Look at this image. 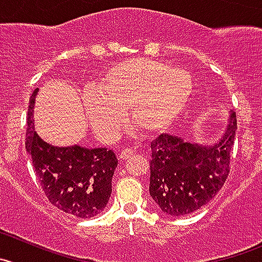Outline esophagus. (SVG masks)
Here are the masks:
<instances>
[{
  "label": "esophagus",
  "instance_id": "obj_1",
  "mask_svg": "<svg viewBox=\"0 0 262 262\" xmlns=\"http://www.w3.org/2000/svg\"><path fill=\"white\" fill-rule=\"evenodd\" d=\"M134 153H135V150H133V149H123V150L121 151V154H119V158L121 159H127L129 158L131 156H134Z\"/></svg>",
  "mask_w": 262,
  "mask_h": 262
}]
</instances>
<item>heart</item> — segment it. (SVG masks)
Here are the masks:
<instances>
[{
  "mask_svg": "<svg viewBox=\"0 0 262 262\" xmlns=\"http://www.w3.org/2000/svg\"><path fill=\"white\" fill-rule=\"evenodd\" d=\"M193 92L190 74L150 59H129L104 73L98 90L84 92L83 111L104 141L116 140L131 121L145 133H161L179 118Z\"/></svg>",
  "mask_w": 262,
  "mask_h": 262,
  "instance_id": "b5f03b06",
  "label": "heart"
}]
</instances>
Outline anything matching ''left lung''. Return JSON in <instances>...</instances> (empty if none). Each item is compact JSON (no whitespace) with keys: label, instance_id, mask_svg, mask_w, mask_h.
<instances>
[{"label":"left lung","instance_id":"left-lung-1","mask_svg":"<svg viewBox=\"0 0 262 262\" xmlns=\"http://www.w3.org/2000/svg\"><path fill=\"white\" fill-rule=\"evenodd\" d=\"M235 131V113L231 112L225 133L211 145L186 143L168 134L151 141L149 193L161 211L189 215L219 193L229 175Z\"/></svg>","mask_w":262,"mask_h":262}]
</instances>
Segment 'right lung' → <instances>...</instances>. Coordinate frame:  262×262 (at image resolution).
<instances>
[{
  "instance_id": "add662e5",
  "label": "right lung",
  "mask_w": 262,
  "mask_h": 262,
  "mask_svg": "<svg viewBox=\"0 0 262 262\" xmlns=\"http://www.w3.org/2000/svg\"><path fill=\"white\" fill-rule=\"evenodd\" d=\"M36 89L29 99L26 148L45 195L69 215L90 219L99 215L112 194V179L118 159L106 148L54 146L34 131Z\"/></svg>"
}]
</instances>
